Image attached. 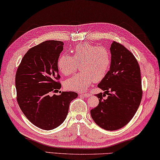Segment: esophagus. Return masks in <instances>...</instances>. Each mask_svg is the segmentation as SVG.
Wrapping results in <instances>:
<instances>
[{"instance_id": "1", "label": "esophagus", "mask_w": 160, "mask_h": 160, "mask_svg": "<svg viewBox=\"0 0 160 160\" xmlns=\"http://www.w3.org/2000/svg\"><path fill=\"white\" fill-rule=\"evenodd\" d=\"M80 96H82V97H85V98H88L90 97L91 94L90 93H83V92H80L79 93Z\"/></svg>"}]
</instances>
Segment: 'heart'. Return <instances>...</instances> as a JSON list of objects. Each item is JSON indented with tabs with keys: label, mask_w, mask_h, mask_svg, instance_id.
Returning <instances> with one entry per match:
<instances>
[{
	"label": "heart",
	"mask_w": 160,
	"mask_h": 160,
	"mask_svg": "<svg viewBox=\"0 0 160 160\" xmlns=\"http://www.w3.org/2000/svg\"><path fill=\"white\" fill-rule=\"evenodd\" d=\"M72 56L63 54L57 62L58 70L65 76H70L80 64L79 73L65 82L68 89L81 91L93 81L99 82L107 76L111 67V53L106 47L88 43L77 45L72 50Z\"/></svg>",
	"instance_id": "obj_1"
}]
</instances>
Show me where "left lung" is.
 Instances as JSON below:
<instances>
[{"label": "left lung", "instance_id": "8db88e82", "mask_svg": "<svg viewBox=\"0 0 160 160\" xmlns=\"http://www.w3.org/2000/svg\"><path fill=\"white\" fill-rule=\"evenodd\" d=\"M110 50V70L98 85L105 94L96 95L99 104L90 110V114L98 126L112 131L123 128L132 119L143 91L140 67L132 53L117 42L111 45ZM106 94L108 98L103 99Z\"/></svg>", "mask_w": 160, "mask_h": 160}]
</instances>
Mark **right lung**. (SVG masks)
<instances>
[{
	"label": "right lung",
	"mask_w": 160,
	"mask_h": 160,
	"mask_svg": "<svg viewBox=\"0 0 160 160\" xmlns=\"http://www.w3.org/2000/svg\"><path fill=\"white\" fill-rule=\"evenodd\" d=\"M63 49L61 41L47 40L31 48L21 61L15 76L17 100L33 125L45 130L61 125L67 118L75 92H56L61 88L57 62Z\"/></svg>",
	"instance_id": "right-lung-1"
}]
</instances>
